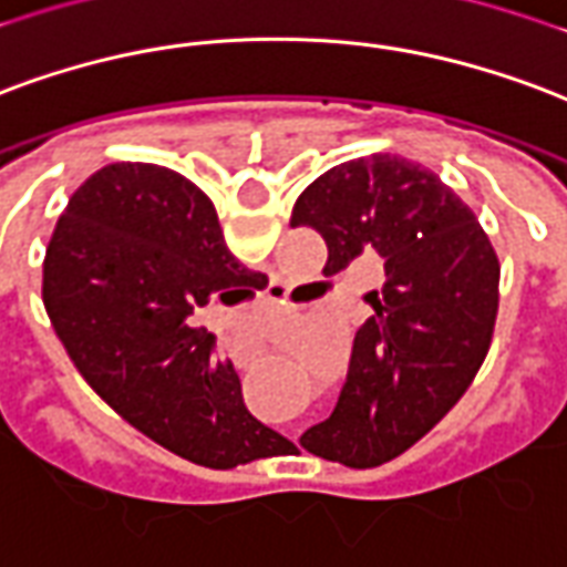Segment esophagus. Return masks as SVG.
Listing matches in <instances>:
<instances>
[{
	"label": "esophagus",
	"instance_id": "34e87169",
	"mask_svg": "<svg viewBox=\"0 0 567 567\" xmlns=\"http://www.w3.org/2000/svg\"><path fill=\"white\" fill-rule=\"evenodd\" d=\"M276 295H279V291H276ZM230 358H234V363H237V367H249L251 360H255V354H251V351H234Z\"/></svg>",
	"mask_w": 567,
	"mask_h": 567
}]
</instances>
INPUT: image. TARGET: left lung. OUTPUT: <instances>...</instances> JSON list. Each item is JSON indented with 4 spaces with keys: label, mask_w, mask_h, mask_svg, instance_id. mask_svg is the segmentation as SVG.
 Returning a JSON list of instances; mask_svg holds the SVG:
<instances>
[{
    "label": "left lung",
    "mask_w": 567,
    "mask_h": 567,
    "mask_svg": "<svg viewBox=\"0 0 567 567\" xmlns=\"http://www.w3.org/2000/svg\"><path fill=\"white\" fill-rule=\"evenodd\" d=\"M291 225L324 237V276L367 251L384 261L337 409L300 444L351 468L388 463L454 409L484 363L498 312L496 249L433 171L388 153L330 167L297 198Z\"/></svg>",
    "instance_id": "1"
}]
</instances>
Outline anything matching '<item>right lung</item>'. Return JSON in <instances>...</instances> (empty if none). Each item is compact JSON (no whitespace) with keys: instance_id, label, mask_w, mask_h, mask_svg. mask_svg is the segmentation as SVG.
<instances>
[{"instance_id":"obj_1","label":"right lung","mask_w":567,"mask_h":567,"mask_svg":"<svg viewBox=\"0 0 567 567\" xmlns=\"http://www.w3.org/2000/svg\"><path fill=\"white\" fill-rule=\"evenodd\" d=\"M267 276L225 246L213 200L177 171H95L56 221L41 297L90 388L134 430L207 468L288 454L243 402L240 379L195 327L213 300L240 303Z\"/></svg>"}]
</instances>
